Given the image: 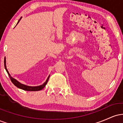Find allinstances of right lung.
<instances>
[{
	"instance_id": "obj_1",
	"label": "right lung",
	"mask_w": 123,
	"mask_h": 123,
	"mask_svg": "<svg viewBox=\"0 0 123 123\" xmlns=\"http://www.w3.org/2000/svg\"><path fill=\"white\" fill-rule=\"evenodd\" d=\"M21 18H22V17H21L20 19H19V20H18L17 24V25L19 23V21H20ZM6 57H5V60H4V64H5V69H6V70L7 72L8 76H9L10 79L11 81H12V82L13 83V84H14L15 86H16V87H17L18 88H20V89H22V90H25V91H39V90H42V89L44 88V87H45V86H46V84H47V83L48 82V80H49V77H50V75H49V77H47V80H46V81H45V82L43 84H42V85H40V86H29L25 85V84H21L20 82H19V81H17V80L16 79H15L14 78H13V77H12V76H11L9 72H8L7 69L6 64Z\"/></svg>"
}]
</instances>
